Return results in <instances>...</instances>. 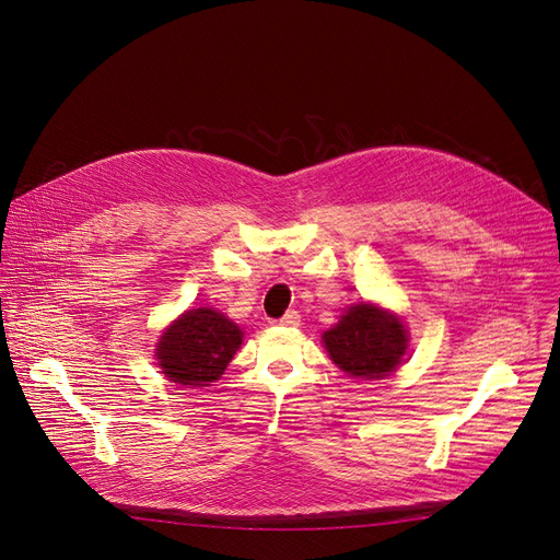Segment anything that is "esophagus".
Returning <instances> with one entry per match:
<instances>
[{"instance_id": "esophagus-1", "label": "esophagus", "mask_w": 560, "mask_h": 560, "mask_svg": "<svg viewBox=\"0 0 560 560\" xmlns=\"http://www.w3.org/2000/svg\"><path fill=\"white\" fill-rule=\"evenodd\" d=\"M280 324H282V326H292V328H294V326H299V324H301V315H299L296 310H287L284 315L280 317Z\"/></svg>"}]
</instances>
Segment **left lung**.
<instances>
[{"mask_svg": "<svg viewBox=\"0 0 560 560\" xmlns=\"http://www.w3.org/2000/svg\"><path fill=\"white\" fill-rule=\"evenodd\" d=\"M401 322L376 305H353L324 332V345L332 363L351 376L382 378L393 372L407 349Z\"/></svg>", "mask_w": 560, "mask_h": 560, "instance_id": "obj_1", "label": "left lung"}]
</instances>
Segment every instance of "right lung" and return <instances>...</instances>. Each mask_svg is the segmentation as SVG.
Segmentation results:
<instances>
[{
  "mask_svg": "<svg viewBox=\"0 0 560 560\" xmlns=\"http://www.w3.org/2000/svg\"><path fill=\"white\" fill-rule=\"evenodd\" d=\"M243 332L222 312L211 307L188 310L161 338L155 355L170 382L209 386L230 365Z\"/></svg>",
  "mask_w": 560,
  "mask_h": 560,
  "instance_id": "add662e5",
  "label": "right lung"
}]
</instances>
